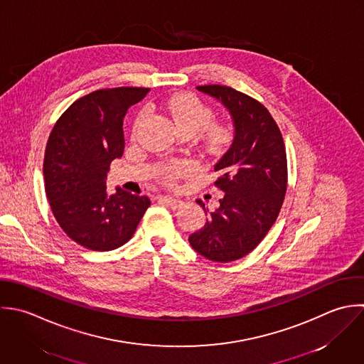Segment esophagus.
Returning <instances> with one entry per match:
<instances>
[{"label": "esophagus", "instance_id": "34e87169", "mask_svg": "<svg viewBox=\"0 0 364 364\" xmlns=\"http://www.w3.org/2000/svg\"><path fill=\"white\" fill-rule=\"evenodd\" d=\"M160 201L163 203V204H166L167 207H170V208H180L181 205H183V201L181 200H178V198H174V197H170V196H163V197H160Z\"/></svg>", "mask_w": 364, "mask_h": 364}]
</instances>
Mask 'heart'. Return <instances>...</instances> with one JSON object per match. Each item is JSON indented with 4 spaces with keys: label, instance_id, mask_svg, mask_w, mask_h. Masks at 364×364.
<instances>
[{
    "label": "heart",
    "instance_id": "obj_1",
    "mask_svg": "<svg viewBox=\"0 0 364 364\" xmlns=\"http://www.w3.org/2000/svg\"><path fill=\"white\" fill-rule=\"evenodd\" d=\"M166 112L173 117L177 127L180 130H191L198 132L204 126H207L213 120V110L207 105H204L197 96L191 93H180L174 95L170 99H167L163 105ZM147 112L141 110L133 123V132H137V129L141 126ZM230 136V130L225 126L214 124L207 132V140L213 146L223 144ZM193 170V164L190 163H174L168 166L164 173L163 178L167 183L176 181L178 177L187 174Z\"/></svg>",
    "mask_w": 364,
    "mask_h": 364
}]
</instances>
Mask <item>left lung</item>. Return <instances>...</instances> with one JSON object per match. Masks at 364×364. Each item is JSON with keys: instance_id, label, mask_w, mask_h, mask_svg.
I'll return each instance as SVG.
<instances>
[{"instance_id": "obj_1", "label": "left lung", "mask_w": 364, "mask_h": 364, "mask_svg": "<svg viewBox=\"0 0 364 364\" xmlns=\"http://www.w3.org/2000/svg\"><path fill=\"white\" fill-rule=\"evenodd\" d=\"M218 99L231 113L235 137L215 164L214 183L224 191L220 207L188 238L191 247L215 262L244 258L265 238L277 221L288 186V163L282 133L269 110L257 99L224 85L197 86Z\"/></svg>"}]
</instances>
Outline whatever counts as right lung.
<instances>
[{"label": "right lung", "mask_w": 364, "mask_h": 364, "mask_svg": "<svg viewBox=\"0 0 364 364\" xmlns=\"http://www.w3.org/2000/svg\"><path fill=\"white\" fill-rule=\"evenodd\" d=\"M149 87H106L75 100L45 149V191L55 220L76 244L110 251L126 244L150 205L146 196L106 191L110 163L124 150L123 117Z\"/></svg>", "instance_id": "1"}]
</instances>
